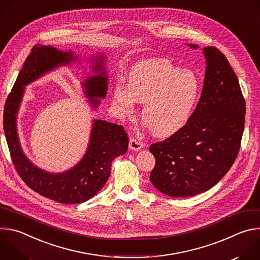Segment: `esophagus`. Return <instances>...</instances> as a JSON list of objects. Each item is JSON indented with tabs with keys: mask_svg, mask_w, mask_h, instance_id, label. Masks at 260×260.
Segmentation results:
<instances>
[{
	"mask_svg": "<svg viewBox=\"0 0 260 260\" xmlns=\"http://www.w3.org/2000/svg\"><path fill=\"white\" fill-rule=\"evenodd\" d=\"M129 148H131L132 150H134V151H139V150H141L142 148H143V143L138 141L135 138H131V140H129Z\"/></svg>",
	"mask_w": 260,
	"mask_h": 260,
	"instance_id": "1",
	"label": "esophagus"
}]
</instances>
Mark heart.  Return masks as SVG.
Returning <instances> with one entry per match:
<instances>
[{
    "label": "heart",
    "instance_id": "heart-1",
    "mask_svg": "<svg viewBox=\"0 0 260 260\" xmlns=\"http://www.w3.org/2000/svg\"><path fill=\"white\" fill-rule=\"evenodd\" d=\"M200 94V80L188 69H180L165 58L137 62L119 82L113 100L124 115H133L137 102L143 103L142 116L156 137H170L187 124Z\"/></svg>",
    "mask_w": 260,
    "mask_h": 260
}]
</instances>
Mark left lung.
Instances as JSON below:
<instances>
[{
  "mask_svg": "<svg viewBox=\"0 0 260 260\" xmlns=\"http://www.w3.org/2000/svg\"><path fill=\"white\" fill-rule=\"evenodd\" d=\"M204 54V86L191 118L182 129L149 147L155 157L150 180L170 197L209 190L230 171L240 150L246 104L239 80L219 49L208 46Z\"/></svg>",
  "mask_w": 260,
  "mask_h": 260,
  "instance_id": "1",
  "label": "left lung"
}]
</instances>
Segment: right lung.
Instances as JSON below:
<instances>
[{
  "label": "right lung",
  "mask_w": 260,
  "mask_h": 260,
  "mask_svg": "<svg viewBox=\"0 0 260 260\" xmlns=\"http://www.w3.org/2000/svg\"><path fill=\"white\" fill-rule=\"evenodd\" d=\"M75 60L72 51L63 52L51 46H35L26 57L4 108V132L13 165L23 182L34 191L52 201L71 205L86 202L106 184L114 158L127 151L128 137L123 126L105 120H94L89 145L83 158L75 167L59 174H51L34 166L24 155L16 129V114L28 83L60 64ZM104 55L94 59L95 76L83 82L84 93L98 107L107 94L108 79Z\"/></svg>",
  "instance_id": "obj_1"
}]
</instances>
